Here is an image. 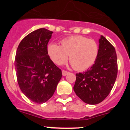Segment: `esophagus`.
Here are the masks:
<instances>
[{
  "mask_svg": "<svg viewBox=\"0 0 130 130\" xmlns=\"http://www.w3.org/2000/svg\"><path fill=\"white\" fill-rule=\"evenodd\" d=\"M62 73L63 76H66L68 73V72H67V71H66V70H62Z\"/></svg>",
  "mask_w": 130,
  "mask_h": 130,
  "instance_id": "34e87169",
  "label": "esophagus"
}]
</instances>
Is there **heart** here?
Masks as SVG:
<instances>
[{
  "label": "heart",
  "mask_w": 130,
  "mask_h": 130,
  "mask_svg": "<svg viewBox=\"0 0 130 130\" xmlns=\"http://www.w3.org/2000/svg\"><path fill=\"white\" fill-rule=\"evenodd\" d=\"M99 52L97 42L83 36H73L64 39L61 45L51 43L47 47V53L55 64L61 65L69 61L75 70H85L96 62Z\"/></svg>",
  "instance_id": "b5f03b06"
}]
</instances>
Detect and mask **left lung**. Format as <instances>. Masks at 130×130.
<instances>
[{
	"label": "left lung",
	"mask_w": 130,
	"mask_h": 130,
	"mask_svg": "<svg viewBox=\"0 0 130 130\" xmlns=\"http://www.w3.org/2000/svg\"><path fill=\"white\" fill-rule=\"evenodd\" d=\"M96 62L87 71L76 74L73 90L85 103L99 104L107 98L114 86L118 73L115 49L104 36L99 40Z\"/></svg>",
	"instance_id": "obj_1"
}]
</instances>
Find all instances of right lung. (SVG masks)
<instances>
[{
    "label": "right lung",
    "instance_id": "add662e5",
    "mask_svg": "<svg viewBox=\"0 0 130 130\" xmlns=\"http://www.w3.org/2000/svg\"><path fill=\"white\" fill-rule=\"evenodd\" d=\"M52 31L39 28L26 36L19 43L15 58L19 88L28 99L37 104L53 95L62 77V71L48 55L47 43Z\"/></svg>",
    "mask_w": 130,
    "mask_h": 130
}]
</instances>
